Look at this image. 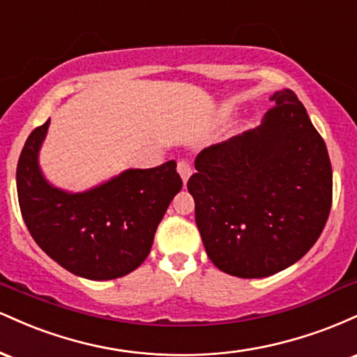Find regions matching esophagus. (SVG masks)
Masks as SVG:
<instances>
[{
    "mask_svg": "<svg viewBox=\"0 0 357 357\" xmlns=\"http://www.w3.org/2000/svg\"><path fill=\"white\" fill-rule=\"evenodd\" d=\"M178 173H179V176H181L183 183L186 184V183H188V179H190L191 173H192V169H191L190 162H186V161H179V162H178Z\"/></svg>",
    "mask_w": 357,
    "mask_h": 357,
    "instance_id": "obj_1",
    "label": "esophagus"
}]
</instances>
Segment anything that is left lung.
<instances>
[{
  "label": "left lung",
  "instance_id": "obj_1",
  "mask_svg": "<svg viewBox=\"0 0 357 357\" xmlns=\"http://www.w3.org/2000/svg\"><path fill=\"white\" fill-rule=\"evenodd\" d=\"M257 129L196 155L188 181L208 257L221 272L261 278L312 248L333 204L327 147L292 90H278Z\"/></svg>",
  "mask_w": 357,
  "mask_h": 357
}]
</instances>
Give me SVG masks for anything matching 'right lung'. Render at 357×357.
Returning a JSON list of instances; mask_svg holds the SVG:
<instances>
[{
    "mask_svg": "<svg viewBox=\"0 0 357 357\" xmlns=\"http://www.w3.org/2000/svg\"><path fill=\"white\" fill-rule=\"evenodd\" d=\"M50 119L24 142L16 190L28 231L52 260L89 280H112L149 255L158 225L183 181L176 162L127 169L84 192L52 186L38 166Z\"/></svg>",
    "mask_w": 357,
    "mask_h": 357,
    "instance_id": "add662e5",
    "label": "right lung"
}]
</instances>
